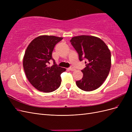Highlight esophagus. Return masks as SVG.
Here are the masks:
<instances>
[{
  "instance_id": "34e87169",
  "label": "esophagus",
  "mask_w": 132,
  "mask_h": 132,
  "mask_svg": "<svg viewBox=\"0 0 132 132\" xmlns=\"http://www.w3.org/2000/svg\"><path fill=\"white\" fill-rule=\"evenodd\" d=\"M69 69L70 71H74V70H75V69L73 67H70V68H69Z\"/></svg>"
}]
</instances>
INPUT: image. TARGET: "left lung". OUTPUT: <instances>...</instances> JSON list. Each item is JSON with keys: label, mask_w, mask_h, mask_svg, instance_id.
<instances>
[{"label": "left lung", "mask_w": 132, "mask_h": 132, "mask_svg": "<svg viewBox=\"0 0 132 132\" xmlns=\"http://www.w3.org/2000/svg\"><path fill=\"white\" fill-rule=\"evenodd\" d=\"M71 44L77 51L79 59H86L81 70L83 77L76 81L79 89L91 91L100 87L109 74L111 65V52L101 39L93 36L81 35L71 38Z\"/></svg>", "instance_id": "8db88e82"}]
</instances>
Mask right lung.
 Here are the masks:
<instances>
[{
	"label": "right lung",
	"mask_w": 132,
	"mask_h": 132,
	"mask_svg": "<svg viewBox=\"0 0 132 132\" xmlns=\"http://www.w3.org/2000/svg\"><path fill=\"white\" fill-rule=\"evenodd\" d=\"M62 39L54 36H39L30 43L25 51L23 69L28 80L38 91L51 93L61 85V74L66 69L56 64L48 67L47 64L53 59L52 53L55 45Z\"/></svg>",
	"instance_id": "1"
}]
</instances>
